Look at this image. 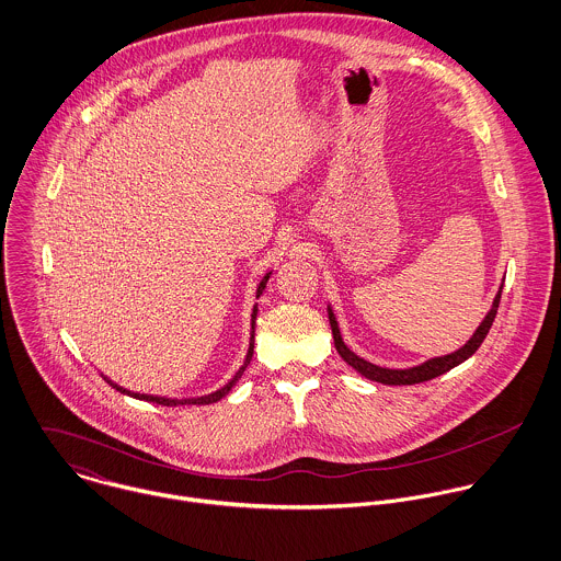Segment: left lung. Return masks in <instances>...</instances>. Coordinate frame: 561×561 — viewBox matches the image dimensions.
I'll return each mask as SVG.
<instances>
[{"label":"left lung","mask_w":561,"mask_h":561,"mask_svg":"<svg viewBox=\"0 0 561 561\" xmlns=\"http://www.w3.org/2000/svg\"><path fill=\"white\" fill-rule=\"evenodd\" d=\"M501 293H503V286L499 288V295L494 297V304H492V310L488 312V317L483 319V323L477 328V332L472 334V337L461 346L457 348L455 353H448L443 357H434V359H427L425 364L421 366H412V368H381V366H375L366 359H362L359 355H355L340 337V330H337L336 317L332 312V308H328V314H330V325H332V334H334V344H336V351L340 353V357L353 366L359 375H364L366 379L370 381H379V383H386V386H412V383H421V381H430L438 375H445L450 368H455L457 364H461L463 359H468L479 346L481 342L488 336L492 323H494V317H496V310H499V301H501Z\"/></svg>","instance_id":"1"}]
</instances>
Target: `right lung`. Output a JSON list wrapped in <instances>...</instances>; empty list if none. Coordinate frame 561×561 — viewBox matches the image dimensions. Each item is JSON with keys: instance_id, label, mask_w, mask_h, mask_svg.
Masks as SVG:
<instances>
[{"instance_id": "add662e5", "label": "right lung", "mask_w": 561, "mask_h": 561, "mask_svg": "<svg viewBox=\"0 0 561 561\" xmlns=\"http://www.w3.org/2000/svg\"><path fill=\"white\" fill-rule=\"evenodd\" d=\"M268 277H271V273H266L264 275V279L260 282V286H257V297L262 295V290L266 288V282H268ZM255 314H257V308H253V314H251V342H249V351H247V357H244V364L240 366V370L225 383L221 390H217V392H213V394H206V397H197V399H164V397H151V394H138V392H129V390H125V388H121V386H116L113 381H108L113 388H116L118 392H123V394H127V397H134V399H142V401H149V403H160V405H186V403H193V405H208V403H217V401H221L225 394L233 388V383L240 379V375L244 373V368L249 366V362H251V355H253V332H255Z\"/></svg>"}]
</instances>
